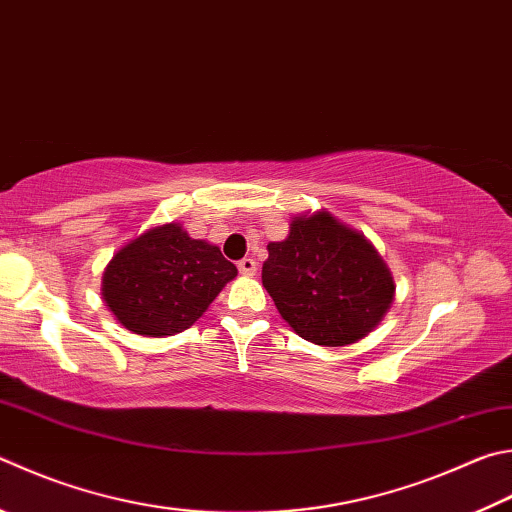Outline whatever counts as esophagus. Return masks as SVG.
Here are the masks:
<instances>
[{"mask_svg":"<svg viewBox=\"0 0 512 512\" xmlns=\"http://www.w3.org/2000/svg\"><path fill=\"white\" fill-rule=\"evenodd\" d=\"M237 268H239L241 275H255V273H257V262H255L253 257H244V259H241V262L237 264Z\"/></svg>","mask_w":512,"mask_h":512,"instance_id":"34e87169","label":"esophagus"}]
</instances>
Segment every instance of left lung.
<instances>
[{"label":"left lung","instance_id":"left-lung-1","mask_svg":"<svg viewBox=\"0 0 512 512\" xmlns=\"http://www.w3.org/2000/svg\"><path fill=\"white\" fill-rule=\"evenodd\" d=\"M262 284L288 327L322 347L369 336L396 295L374 244L324 208L293 217L286 239L268 244Z\"/></svg>","mask_w":512,"mask_h":512}]
</instances>
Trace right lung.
I'll return each mask as SVG.
<instances>
[{"mask_svg":"<svg viewBox=\"0 0 512 512\" xmlns=\"http://www.w3.org/2000/svg\"><path fill=\"white\" fill-rule=\"evenodd\" d=\"M237 266L219 246L192 239L181 224L147 228L109 259L102 273V300L127 331L147 338L190 329Z\"/></svg>","mask_w":512,"mask_h":512,"instance_id":"add662e5","label":"right lung"}]
</instances>
